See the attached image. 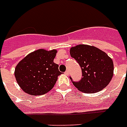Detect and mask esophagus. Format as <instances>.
<instances>
[{"label": "esophagus", "instance_id": "1", "mask_svg": "<svg viewBox=\"0 0 127 127\" xmlns=\"http://www.w3.org/2000/svg\"><path fill=\"white\" fill-rule=\"evenodd\" d=\"M64 74H65L66 76H68V75H69V72H68V70H66V71L64 72Z\"/></svg>", "mask_w": 127, "mask_h": 127}]
</instances>
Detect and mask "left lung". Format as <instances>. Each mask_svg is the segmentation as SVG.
<instances>
[{"label":"left lung","mask_w":127,"mask_h":127,"mask_svg":"<svg viewBox=\"0 0 127 127\" xmlns=\"http://www.w3.org/2000/svg\"><path fill=\"white\" fill-rule=\"evenodd\" d=\"M70 54L82 72L81 80H72L78 90L88 94L96 93L110 82L113 76V62L104 51L94 46L80 44L70 48Z\"/></svg>","instance_id":"left-lung-1"}]
</instances>
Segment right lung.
<instances>
[{"label": "right lung", "mask_w": 127, "mask_h": 127, "mask_svg": "<svg viewBox=\"0 0 127 127\" xmlns=\"http://www.w3.org/2000/svg\"><path fill=\"white\" fill-rule=\"evenodd\" d=\"M57 51L39 49L28 54L15 68L17 83L24 92L40 95L49 92L61 74L53 62Z\"/></svg>", "instance_id": "right-lung-1"}]
</instances>
